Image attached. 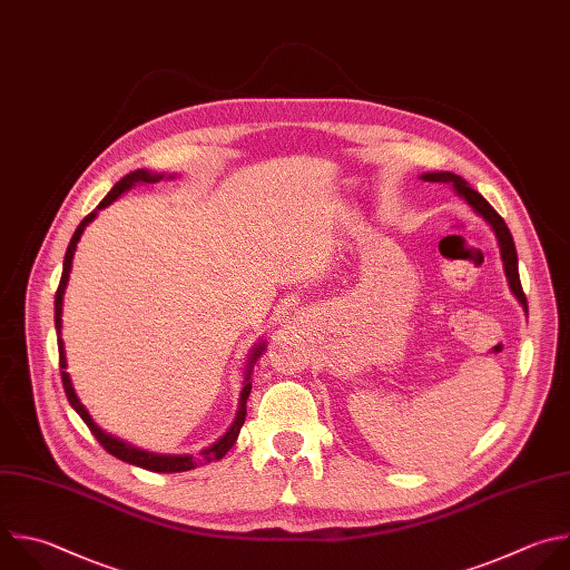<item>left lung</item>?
Wrapping results in <instances>:
<instances>
[{
    "mask_svg": "<svg viewBox=\"0 0 570 570\" xmlns=\"http://www.w3.org/2000/svg\"><path fill=\"white\" fill-rule=\"evenodd\" d=\"M423 180H430V183H450L454 187V193L492 228L494 237H497V246H499V253H501V262H503V273H505V279H508V286L512 291V295L519 299V304L523 306L525 315H528V302H525V295L521 291V282H519V264H517V248H514V242H512V235L505 226V222L497 215V210L476 193V189L470 187V183L465 178H461L459 174H452V171H425L421 174Z\"/></svg>",
    "mask_w": 570,
    "mask_h": 570,
    "instance_id": "8db88e82",
    "label": "left lung"
}]
</instances>
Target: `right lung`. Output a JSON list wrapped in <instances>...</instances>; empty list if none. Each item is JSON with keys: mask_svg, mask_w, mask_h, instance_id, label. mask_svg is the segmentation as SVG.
<instances>
[{"mask_svg": "<svg viewBox=\"0 0 570 570\" xmlns=\"http://www.w3.org/2000/svg\"><path fill=\"white\" fill-rule=\"evenodd\" d=\"M174 178L176 174H158V171H149V169H136V171H129L127 176H122L109 193L107 197L98 204V208L87 215L80 226L76 228L71 242H69V248H67V255H65V264H62V277H60V286L56 291V333H58V348H60V368H62V385H65V392H67V399L71 403V407L80 414V419L87 423V428L91 430V434L98 439V443L116 459L125 461V463H131V465H138L142 470H149V472H187V470H195L197 465H204V463H210V461H219L224 459L230 448L237 443V436L244 428V421H246V401L250 396V390H253V383H250V373H253V366L255 362L262 357V353L266 351V342H257L248 355V364H246V375H244V387H242V394H239V407H237V416L233 421V425L228 428V432L215 441L210 448L202 450L199 456H193V454H156V452H147V450H140L131 443H125L122 439H116L114 434H107L105 430H100L96 425V421L89 416L87 407L80 403L76 390H73V383H71V375L65 371L67 368V353H65V342H62V304H65V291H67V284H69V273H71V264H73V255H76V248H78V242L85 233V228L98 217V210L107 208L109 204H114L120 195H125L127 189H131L134 185H142V183H158L163 178Z\"/></svg>", "mask_w": 570, "mask_h": 570, "instance_id": "right-lung-1", "label": "right lung"}]
</instances>
